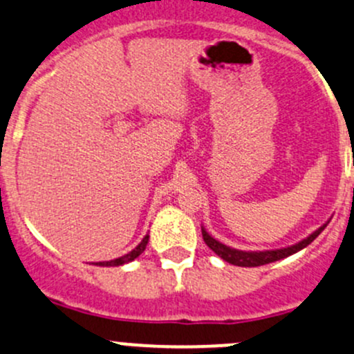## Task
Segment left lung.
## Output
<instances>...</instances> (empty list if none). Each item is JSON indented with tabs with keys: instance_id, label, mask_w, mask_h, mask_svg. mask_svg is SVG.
<instances>
[{
	"instance_id": "1",
	"label": "left lung",
	"mask_w": 354,
	"mask_h": 354,
	"mask_svg": "<svg viewBox=\"0 0 354 354\" xmlns=\"http://www.w3.org/2000/svg\"><path fill=\"white\" fill-rule=\"evenodd\" d=\"M330 220H327L322 227L317 228L315 232H312L307 239L300 240L295 245H288V247H281V249H271V250H239L233 249L230 245H225L221 243L220 240H216L214 236H211L209 233L206 232V228L201 227L203 232V239L206 242V245L213 250L216 256H220L223 261H227L228 264L233 266H240V268H257V266H264L269 264V262H276L279 259H285L288 256H293L297 254L298 250L305 249L307 245H310L313 240L322 233L324 228L327 227Z\"/></svg>"
}]
</instances>
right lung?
I'll use <instances>...</instances> for the list:
<instances>
[{"label":"right lung","mask_w":354,"mask_h":354,"mask_svg":"<svg viewBox=\"0 0 354 354\" xmlns=\"http://www.w3.org/2000/svg\"><path fill=\"white\" fill-rule=\"evenodd\" d=\"M148 240H150V235H145V236H143V240H141V242L138 243V245L134 247V249L131 250V252H127L126 256H121V257H118V259H112V261L92 262V264H95V266H102V268H111V266H112V268H114V266H122V264H127V262H133L134 259L140 257L141 254L145 252V249H147Z\"/></svg>","instance_id":"obj_1"}]
</instances>
